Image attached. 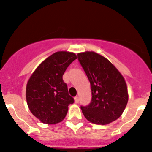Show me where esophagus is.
<instances>
[{
	"mask_svg": "<svg viewBox=\"0 0 152 152\" xmlns=\"http://www.w3.org/2000/svg\"><path fill=\"white\" fill-rule=\"evenodd\" d=\"M74 101H75V102H76V103H79V102H80L79 97H77V96H76V97H74Z\"/></svg>",
	"mask_w": 152,
	"mask_h": 152,
	"instance_id": "obj_1",
	"label": "esophagus"
}]
</instances>
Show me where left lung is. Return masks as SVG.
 Masks as SVG:
<instances>
[{
	"mask_svg": "<svg viewBox=\"0 0 152 152\" xmlns=\"http://www.w3.org/2000/svg\"><path fill=\"white\" fill-rule=\"evenodd\" d=\"M78 60L91 83V103L81 106L91 123L106 125L123 114L128 102L126 83L116 68L104 57L94 51L79 53Z\"/></svg>",
	"mask_w": 152,
	"mask_h": 152,
	"instance_id": "8db88e82",
	"label": "left lung"
}]
</instances>
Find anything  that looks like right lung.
I'll use <instances>...</instances> for the list:
<instances>
[{"instance_id": "right-lung-1", "label": "right lung", "mask_w": 152, "mask_h": 152, "mask_svg": "<svg viewBox=\"0 0 152 152\" xmlns=\"http://www.w3.org/2000/svg\"><path fill=\"white\" fill-rule=\"evenodd\" d=\"M76 55L58 51L44 60L30 76L26 85V102L34 116L46 124L63 120L68 106L74 102L62 76Z\"/></svg>"}]
</instances>
